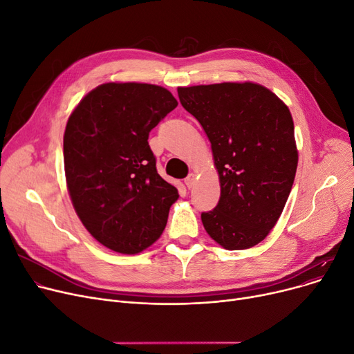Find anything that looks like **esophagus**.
Wrapping results in <instances>:
<instances>
[{
	"instance_id": "obj_1",
	"label": "esophagus",
	"mask_w": 354,
	"mask_h": 354,
	"mask_svg": "<svg viewBox=\"0 0 354 354\" xmlns=\"http://www.w3.org/2000/svg\"><path fill=\"white\" fill-rule=\"evenodd\" d=\"M185 185H187L188 189H191L194 187V185H195V175L194 174H191V175L185 178Z\"/></svg>"
}]
</instances>
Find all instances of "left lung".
<instances>
[{
	"instance_id": "left-lung-1",
	"label": "left lung",
	"mask_w": 354,
	"mask_h": 354,
	"mask_svg": "<svg viewBox=\"0 0 354 354\" xmlns=\"http://www.w3.org/2000/svg\"><path fill=\"white\" fill-rule=\"evenodd\" d=\"M178 96L205 130L219 175V202L201 214L203 228L225 250L259 244L284 209L299 163L288 107L251 82L178 87Z\"/></svg>"
}]
</instances>
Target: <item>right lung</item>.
Returning <instances> with one entry per match:
<instances>
[{
	"mask_svg": "<svg viewBox=\"0 0 354 354\" xmlns=\"http://www.w3.org/2000/svg\"><path fill=\"white\" fill-rule=\"evenodd\" d=\"M178 106L169 90L104 83L86 95L64 132L67 189L99 243L138 254L162 235L178 189L156 171L149 132Z\"/></svg>",
	"mask_w": 354,
	"mask_h": 354,
	"instance_id": "add662e5",
	"label": "right lung"
}]
</instances>
